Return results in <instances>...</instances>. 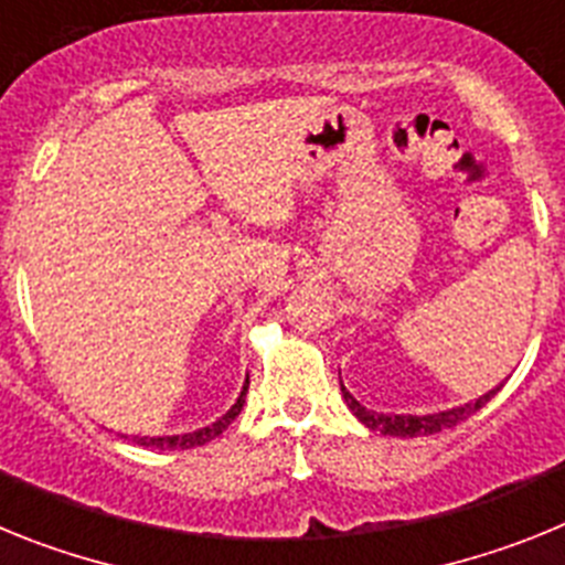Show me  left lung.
I'll list each match as a JSON object with an SVG mask.
<instances>
[{
	"mask_svg": "<svg viewBox=\"0 0 565 565\" xmlns=\"http://www.w3.org/2000/svg\"><path fill=\"white\" fill-rule=\"evenodd\" d=\"M498 391H501V387L483 393V396L476 398V402H467V404H461V407H452V411L430 413V416H387V413H373V411H367V407H362V404H359L351 393L344 391V384H342L344 404L351 407L353 416H356L364 427L384 433V436H402V438L433 436V433H441V430H447V427H456L458 422H463V418H469L476 411H481L483 404L495 396Z\"/></svg>",
	"mask_w": 565,
	"mask_h": 565,
	"instance_id": "obj_1",
	"label": "left lung"
}]
</instances>
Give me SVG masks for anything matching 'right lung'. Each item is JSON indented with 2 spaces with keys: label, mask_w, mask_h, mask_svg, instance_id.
<instances>
[{
  "label": "right lung",
  "mask_w": 565,
  "mask_h": 565,
  "mask_svg": "<svg viewBox=\"0 0 565 565\" xmlns=\"http://www.w3.org/2000/svg\"><path fill=\"white\" fill-rule=\"evenodd\" d=\"M246 393H248V379L243 384V391H239L237 402L232 404V411L226 416H221L214 424L209 427H201V430H192V433H181V436H132L135 444H141V447H152V450H192V447H201V444L212 441V438L221 436L226 430L228 424L239 416L243 411V402H246Z\"/></svg>",
  "instance_id": "obj_1"
}]
</instances>
